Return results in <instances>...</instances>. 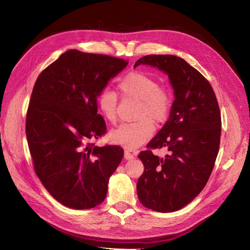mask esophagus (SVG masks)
<instances>
[{"instance_id":"1","label":"esophagus","mask_w":250,"mask_h":250,"mask_svg":"<svg viewBox=\"0 0 250 250\" xmlns=\"http://www.w3.org/2000/svg\"><path fill=\"white\" fill-rule=\"evenodd\" d=\"M124 156H125V158L126 160H132V158L134 157V154L133 153H131L130 151H128V150H125V153H124Z\"/></svg>"}]
</instances>
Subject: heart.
<instances>
[{"instance_id":"b5f03b06","label":"heart","mask_w":250,"mask_h":250,"mask_svg":"<svg viewBox=\"0 0 250 250\" xmlns=\"http://www.w3.org/2000/svg\"><path fill=\"white\" fill-rule=\"evenodd\" d=\"M123 98L138 100L134 118L137 121L120 125L110 132V140L127 149H135L149 141L154 133V124L167 121L173 105L171 90L151 75L143 71H131L118 83ZM119 97L109 88H104L97 96V106L107 122L118 120Z\"/></svg>"}]
</instances>
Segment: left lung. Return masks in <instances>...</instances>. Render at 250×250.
<instances>
[{
	"mask_svg": "<svg viewBox=\"0 0 250 250\" xmlns=\"http://www.w3.org/2000/svg\"><path fill=\"white\" fill-rule=\"evenodd\" d=\"M150 64L168 74L174 88L169 120L138 155L144 172L137 192L144 207L170 213L186 207L206 187L220 146L221 113L207 78L183 58L147 55L134 64ZM166 147L162 159L152 150Z\"/></svg>",
	"mask_w": 250,
	"mask_h": 250,
	"instance_id": "1",
	"label": "left lung"
}]
</instances>
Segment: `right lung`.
<instances>
[{"label": "right lung", "mask_w": 250, "mask_h": 250, "mask_svg": "<svg viewBox=\"0 0 250 250\" xmlns=\"http://www.w3.org/2000/svg\"><path fill=\"white\" fill-rule=\"evenodd\" d=\"M122 58L64 52L37 77L26 116L33 168L46 190L64 207L101 204L124 155L120 146H95L106 133L97 96L127 65Z\"/></svg>", "instance_id": "add662e5"}]
</instances>
